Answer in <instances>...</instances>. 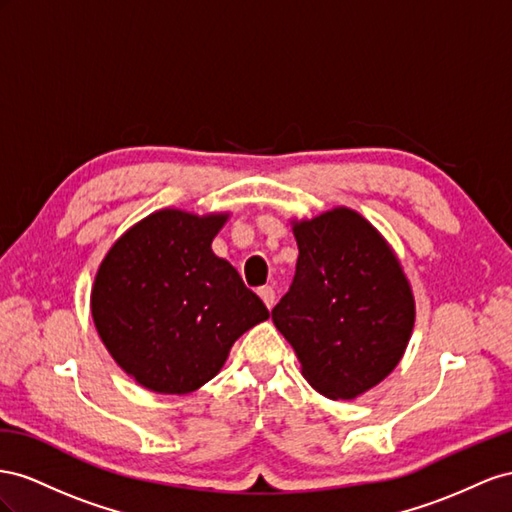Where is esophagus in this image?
<instances>
[{
  "label": "esophagus",
  "instance_id": "obj_1",
  "mask_svg": "<svg viewBox=\"0 0 512 512\" xmlns=\"http://www.w3.org/2000/svg\"><path fill=\"white\" fill-rule=\"evenodd\" d=\"M257 294H259V298H261V302H264L266 306H268V309H272V306H274V300H276V294H274V289L272 287H259L257 289Z\"/></svg>",
  "mask_w": 512,
  "mask_h": 512
}]
</instances>
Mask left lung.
Here are the masks:
<instances>
[{"label": "left lung", "mask_w": 512, "mask_h": 512, "mask_svg": "<svg viewBox=\"0 0 512 512\" xmlns=\"http://www.w3.org/2000/svg\"><path fill=\"white\" fill-rule=\"evenodd\" d=\"M298 261L272 321L309 384L354 399L397 367L414 328V296L397 257L360 214L337 208L296 223Z\"/></svg>", "instance_id": "left-lung-1"}]
</instances>
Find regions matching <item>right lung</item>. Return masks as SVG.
<instances>
[{
    "instance_id": "obj_1",
    "label": "right lung",
    "mask_w": 512,
    "mask_h": 512,
    "mask_svg": "<svg viewBox=\"0 0 512 512\" xmlns=\"http://www.w3.org/2000/svg\"><path fill=\"white\" fill-rule=\"evenodd\" d=\"M227 214L160 210L113 244L92 289L102 343L145 388L186 394L221 371L266 304L212 253Z\"/></svg>"
}]
</instances>
